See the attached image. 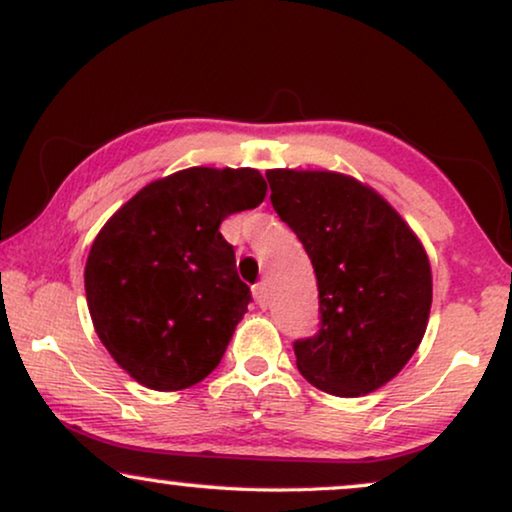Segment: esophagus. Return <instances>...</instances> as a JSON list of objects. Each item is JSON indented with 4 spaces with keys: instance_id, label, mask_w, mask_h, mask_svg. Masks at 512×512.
Segmentation results:
<instances>
[{
    "instance_id": "esophagus-1",
    "label": "esophagus",
    "mask_w": 512,
    "mask_h": 512,
    "mask_svg": "<svg viewBox=\"0 0 512 512\" xmlns=\"http://www.w3.org/2000/svg\"><path fill=\"white\" fill-rule=\"evenodd\" d=\"M254 298H256V303L261 305V307H268V284L258 282L254 286Z\"/></svg>"
}]
</instances>
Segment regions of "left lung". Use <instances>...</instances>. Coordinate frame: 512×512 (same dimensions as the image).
I'll return each mask as SVG.
<instances>
[{
    "label": "left lung",
    "mask_w": 512,
    "mask_h": 512,
    "mask_svg": "<svg viewBox=\"0 0 512 512\" xmlns=\"http://www.w3.org/2000/svg\"><path fill=\"white\" fill-rule=\"evenodd\" d=\"M270 200L310 256L319 331L293 342L300 375L354 398L401 373L424 338L431 265L417 235L373 188L340 172L268 170Z\"/></svg>",
    "instance_id": "8db88e82"
}]
</instances>
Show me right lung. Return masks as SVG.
<instances>
[{
    "instance_id": "add662e5",
    "label": "right lung",
    "mask_w": 512,
    "mask_h": 512,
    "mask_svg": "<svg viewBox=\"0 0 512 512\" xmlns=\"http://www.w3.org/2000/svg\"><path fill=\"white\" fill-rule=\"evenodd\" d=\"M265 191L251 167H188L151 181L104 223L86 263L88 310L139 384L179 391L221 363L251 291L219 226Z\"/></svg>"
}]
</instances>
